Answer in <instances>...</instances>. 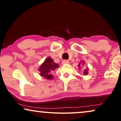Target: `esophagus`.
<instances>
[{
    "label": "esophagus",
    "instance_id": "obj_1",
    "mask_svg": "<svg viewBox=\"0 0 121 121\" xmlns=\"http://www.w3.org/2000/svg\"><path fill=\"white\" fill-rule=\"evenodd\" d=\"M69 64V61L68 60H65L64 61H62V65H65V64Z\"/></svg>",
    "mask_w": 121,
    "mask_h": 121
}]
</instances>
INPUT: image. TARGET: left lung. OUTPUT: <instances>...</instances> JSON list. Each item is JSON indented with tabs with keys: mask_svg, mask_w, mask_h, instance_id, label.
Segmentation results:
<instances>
[{
	"mask_svg": "<svg viewBox=\"0 0 121 121\" xmlns=\"http://www.w3.org/2000/svg\"><path fill=\"white\" fill-rule=\"evenodd\" d=\"M81 62H82V61H81ZM83 62H84V61H83ZM83 65V64H81L79 63V65H78V67H79V69H81V66H82ZM88 68L87 67L86 68V69H85L84 71H83V74H85V75H86V74H87L88 73Z\"/></svg>",
	"mask_w": 121,
	"mask_h": 121,
	"instance_id": "obj_1",
	"label": "left lung"
}]
</instances>
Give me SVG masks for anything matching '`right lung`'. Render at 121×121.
<instances>
[{"mask_svg":"<svg viewBox=\"0 0 121 121\" xmlns=\"http://www.w3.org/2000/svg\"><path fill=\"white\" fill-rule=\"evenodd\" d=\"M59 65L56 64L51 57H47L44 62L40 65L38 71L40 72V75L42 77L48 79H52L54 76L52 74V71L56 69H58Z\"/></svg>","mask_w":121,"mask_h":121,"instance_id":"right-lung-1","label":"right lung"}]
</instances>
